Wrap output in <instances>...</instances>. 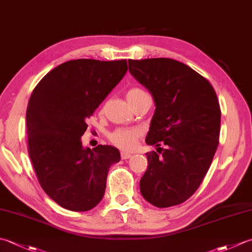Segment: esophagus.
I'll return each mask as SVG.
<instances>
[{"mask_svg": "<svg viewBox=\"0 0 252 252\" xmlns=\"http://www.w3.org/2000/svg\"><path fill=\"white\" fill-rule=\"evenodd\" d=\"M131 156H132L131 153H127V152H122L121 153V158L122 159H127V158H130Z\"/></svg>", "mask_w": 252, "mask_h": 252, "instance_id": "esophagus-1", "label": "esophagus"}]
</instances>
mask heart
Returning <instances> with one entry per match:
<instances>
[{
	"label": "heart",
	"mask_w": 252,
	"mask_h": 252,
	"mask_svg": "<svg viewBox=\"0 0 252 252\" xmlns=\"http://www.w3.org/2000/svg\"><path fill=\"white\" fill-rule=\"evenodd\" d=\"M149 96L147 94L139 87L130 88L126 92V99L133 106L136 101L142 98ZM141 135V131L137 127H118L109 134V140L113 145L119 149L129 151L135 146L136 141Z\"/></svg>",
	"instance_id": "heart-1"
}]
</instances>
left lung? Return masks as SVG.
Here are the masks:
<instances>
[{
	"label": "left lung",
	"instance_id": "obj_1",
	"mask_svg": "<svg viewBox=\"0 0 252 252\" xmlns=\"http://www.w3.org/2000/svg\"><path fill=\"white\" fill-rule=\"evenodd\" d=\"M129 71L155 101L141 193L157 208L180 204L198 190L219 145L220 108L210 82L168 58L130 60ZM160 144L165 149L159 148Z\"/></svg>",
	"mask_w": 252,
	"mask_h": 252
}]
</instances>
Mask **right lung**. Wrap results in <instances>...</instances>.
Wrapping results in <instances>:
<instances>
[{
    "label": "right lung",
    "instance_id": "right-lung-1",
    "mask_svg": "<svg viewBox=\"0 0 252 252\" xmlns=\"http://www.w3.org/2000/svg\"><path fill=\"white\" fill-rule=\"evenodd\" d=\"M127 71L126 60L78 59L53 68L38 83L26 112L28 153L43 191L62 208L90 211L101 201L120 152L83 147L86 120Z\"/></svg>",
    "mask_w": 252,
    "mask_h": 252
}]
</instances>
